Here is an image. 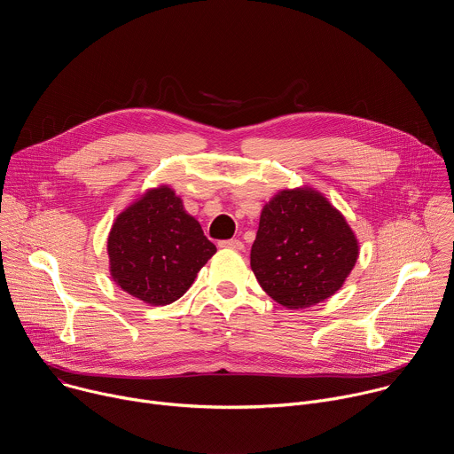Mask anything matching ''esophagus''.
<instances>
[{"label":"esophagus","mask_w":454,"mask_h":454,"mask_svg":"<svg viewBox=\"0 0 454 454\" xmlns=\"http://www.w3.org/2000/svg\"><path fill=\"white\" fill-rule=\"evenodd\" d=\"M219 246L221 247H228V249H242L244 247V244H242V240H239V239H230V240H221L219 242Z\"/></svg>","instance_id":"obj_1"}]
</instances>
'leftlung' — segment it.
I'll return each mask as SVG.
<instances>
[{"label":"left lung","instance_id":"obj_1","mask_svg":"<svg viewBox=\"0 0 454 454\" xmlns=\"http://www.w3.org/2000/svg\"><path fill=\"white\" fill-rule=\"evenodd\" d=\"M359 242L329 200L314 188L280 190L264 205L251 246L261 287L287 309L312 307L341 289Z\"/></svg>","mask_w":454,"mask_h":454}]
</instances>
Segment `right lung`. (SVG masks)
<instances>
[{"mask_svg": "<svg viewBox=\"0 0 454 454\" xmlns=\"http://www.w3.org/2000/svg\"><path fill=\"white\" fill-rule=\"evenodd\" d=\"M217 247L186 214L176 192L147 190L113 223L107 237L109 273L125 293L149 303L181 298Z\"/></svg>", "mask_w": 454, "mask_h": 454, "instance_id": "add662e5", "label": "right lung"}]
</instances>
